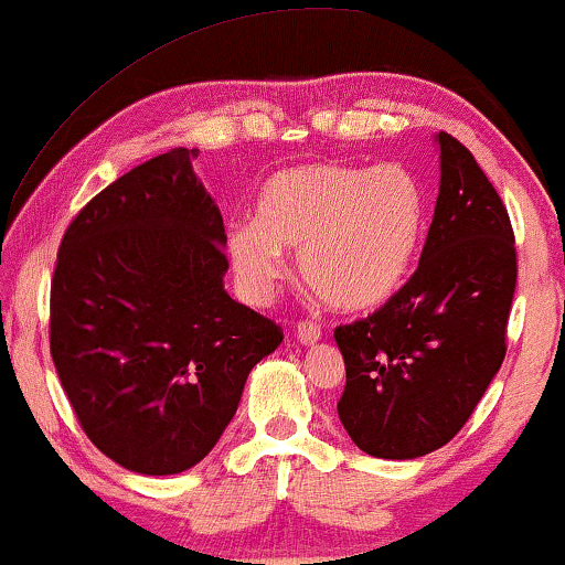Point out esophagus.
<instances>
[{
	"label": "esophagus",
	"instance_id": "34e87169",
	"mask_svg": "<svg viewBox=\"0 0 565 565\" xmlns=\"http://www.w3.org/2000/svg\"><path fill=\"white\" fill-rule=\"evenodd\" d=\"M322 338V330L317 322H299L297 324V340L301 345H315Z\"/></svg>",
	"mask_w": 565,
	"mask_h": 565
}]
</instances>
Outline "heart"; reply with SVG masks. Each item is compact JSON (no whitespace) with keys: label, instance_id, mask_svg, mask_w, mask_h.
<instances>
[{"label":"heart","instance_id":"1","mask_svg":"<svg viewBox=\"0 0 565 565\" xmlns=\"http://www.w3.org/2000/svg\"><path fill=\"white\" fill-rule=\"evenodd\" d=\"M423 230V192L399 166L305 163L260 189L256 222L235 225L227 258L243 297L264 305L297 250L299 276L332 309L363 312L399 289Z\"/></svg>","mask_w":565,"mask_h":565}]
</instances>
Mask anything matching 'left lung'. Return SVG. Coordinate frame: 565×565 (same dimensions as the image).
<instances>
[{
	"mask_svg": "<svg viewBox=\"0 0 565 565\" xmlns=\"http://www.w3.org/2000/svg\"><path fill=\"white\" fill-rule=\"evenodd\" d=\"M440 192L412 279L379 312L335 330L340 423L373 458L443 448L502 369L518 253L502 200L466 146L435 135Z\"/></svg>",
	"mask_w": 565,
	"mask_h": 565,
	"instance_id": "1",
	"label": "left lung"
}]
</instances>
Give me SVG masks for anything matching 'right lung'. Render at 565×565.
<instances>
[{
	"label": "right lung",
	"instance_id": "right-lung-1",
	"mask_svg": "<svg viewBox=\"0 0 565 565\" xmlns=\"http://www.w3.org/2000/svg\"><path fill=\"white\" fill-rule=\"evenodd\" d=\"M173 148L76 214L51 284V355L89 440L127 471L171 476L217 445L284 332L225 291V225Z\"/></svg>",
	"mask_w": 565,
	"mask_h": 565
}]
</instances>
